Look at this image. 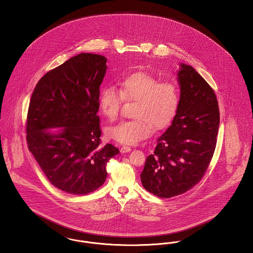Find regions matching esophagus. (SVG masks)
<instances>
[{
	"label": "esophagus",
	"instance_id": "34e87169",
	"mask_svg": "<svg viewBox=\"0 0 253 253\" xmlns=\"http://www.w3.org/2000/svg\"><path fill=\"white\" fill-rule=\"evenodd\" d=\"M132 151V148L131 147H128V146H123L121 147V154H125V153H129Z\"/></svg>",
	"mask_w": 253,
	"mask_h": 253
}]
</instances>
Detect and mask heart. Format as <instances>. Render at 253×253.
I'll use <instances>...</instances> for the list:
<instances>
[{
  "label": "heart",
  "mask_w": 253,
  "mask_h": 253,
  "mask_svg": "<svg viewBox=\"0 0 253 253\" xmlns=\"http://www.w3.org/2000/svg\"><path fill=\"white\" fill-rule=\"evenodd\" d=\"M134 100L132 120L109 127L107 135L122 144L134 145L149 137L154 129L162 130L173 119L179 104V90L171 81H161L152 74L136 72L114 86L103 87L98 105L109 121L118 119L123 101Z\"/></svg>",
  "instance_id": "1"
}]
</instances>
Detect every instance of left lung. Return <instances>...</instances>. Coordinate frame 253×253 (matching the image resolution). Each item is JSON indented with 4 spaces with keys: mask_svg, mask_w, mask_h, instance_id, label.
<instances>
[{
    "mask_svg": "<svg viewBox=\"0 0 253 253\" xmlns=\"http://www.w3.org/2000/svg\"><path fill=\"white\" fill-rule=\"evenodd\" d=\"M180 100L170 126L157 138L140 174L149 193L170 198L203 176L216 147L220 114L215 93L194 68L181 64Z\"/></svg>",
    "mask_w": 253,
    "mask_h": 253,
    "instance_id": "1",
    "label": "left lung"
}]
</instances>
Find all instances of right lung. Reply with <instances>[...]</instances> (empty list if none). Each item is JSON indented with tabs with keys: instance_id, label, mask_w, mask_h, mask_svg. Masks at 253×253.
<instances>
[{
	"instance_id": "1",
	"label": "right lung",
	"mask_w": 253,
	"mask_h": 253,
	"mask_svg": "<svg viewBox=\"0 0 253 253\" xmlns=\"http://www.w3.org/2000/svg\"><path fill=\"white\" fill-rule=\"evenodd\" d=\"M105 57L82 53L46 73L29 102L26 140L51 184L65 193L87 194L106 179V165L120 150L101 144L96 115ZM62 126L59 134L49 127Z\"/></svg>"
}]
</instances>
